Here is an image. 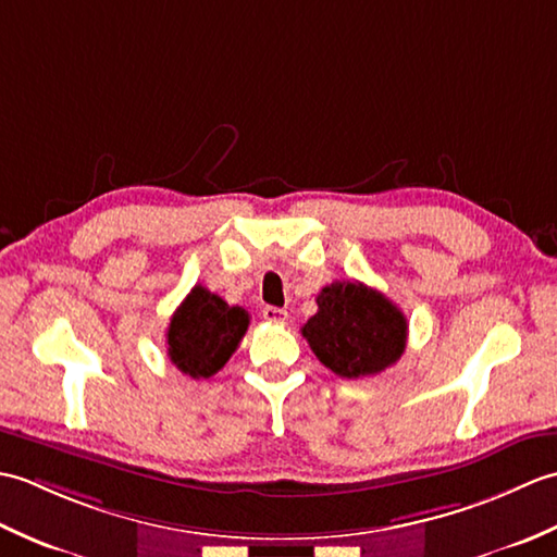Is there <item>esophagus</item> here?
<instances>
[{"instance_id":"obj_1","label":"esophagus","mask_w":557,"mask_h":557,"mask_svg":"<svg viewBox=\"0 0 557 557\" xmlns=\"http://www.w3.org/2000/svg\"><path fill=\"white\" fill-rule=\"evenodd\" d=\"M263 318L268 323H285L287 321V311L277 309V306H265Z\"/></svg>"}]
</instances>
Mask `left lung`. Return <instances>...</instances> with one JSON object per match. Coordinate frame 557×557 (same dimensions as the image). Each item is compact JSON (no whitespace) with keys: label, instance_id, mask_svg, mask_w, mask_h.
I'll return each instance as SVG.
<instances>
[{"label":"left lung","instance_id":"8db88e82","mask_svg":"<svg viewBox=\"0 0 557 557\" xmlns=\"http://www.w3.org/2000/svg\"><path fill=\"white\" fill-rule=\"evenodd\" d=\"M318 313L301 335L325 369L339 377L375 375L407 347V318L363 282H333L318 294Z\"/></svg>","mask_w":557,"mask_h":557}]
</instances>
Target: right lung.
I'll use <instances>...</instances> for the list:
<instances>
[{
    "instance_id": "add662e5",
    "label": "right lung",
    "mask_w": 557,
    "mask_h": 557,
    "mask_svg": "<svg viewBox=\"0 0 557 557\" xmlns=\"http://www.w3.org/2000/svg\"><path fill=\"white\" fill-rule=\"evenodd\" d=\"M248 311L196 285L174 311L168 327L170 361L191 377L215 375L239 347L248 330Z\"/></svg>"
}]
</instances>
